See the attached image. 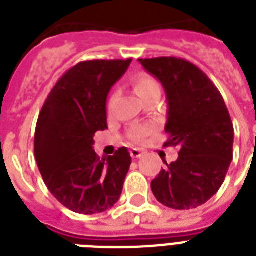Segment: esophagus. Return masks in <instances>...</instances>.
I'll return each instance as SVG.
<instances>
[{
    "label": "esophagus",
    "mask_w": 256,
    "mask_h": 256,
    "mask_svg": "<svg viewBox=\"0 0 256 256\" xmlns=\"http://www.w3.org/2000/svg\"><path fill=\"white\" fill-rule=\"evenodd\" d=\"M130 156H132V158L136 160V158H140V156H144V152H140V148H132L130 150Z\"/></svg>",
    "instance_id": "1"
}]
</instances>
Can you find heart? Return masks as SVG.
I'll list each match as a JSON object with an SVG mask.
<instances>
[{
  "label": "heart",
  "instance_id": "1",
  "mask_svg": "<svg viewBox=\"0 0 256 256\" xmlns=\"http://www.w3.org/2000/svg\"><path fill=\"white\" fill-rule=\"evenodd\" d=\"M132 86H134V92H136V96H140L142 100H146L148 96L160 92V82L148 73L138 74L136 80H134ZM108 108H110V104H108ZM150 132H152V128H148V126H138V128H134L130 132V138L134 142H140L150 134Z\"/></svg>",
  "mask_w": 256,
  "mask_h": 256
}]
</instances>
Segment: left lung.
I'll list each match as a JSON object with an SVG mask.
<instances>
[{
    "mask_svg": "<svg viewBox=\"0 0 256 256\" xmlns=\"http://www.w3.org/2000/svg\"><path fill=\"white\" fill-rule=\"evenodd\" d=\"M164 85L168 122L164 144L178 146L152 190L158 202L175 210L202 206L222 186L232 160L234 126L222 94L202 70L183 58L138 60Z\"/></svg>",
    "mask_w": 256,
    "mask_h": 256,
    "instance_id": "left-lung-1",
    "label": "left lung"
}]
</instances>
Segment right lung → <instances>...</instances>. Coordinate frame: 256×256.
<instances>
[{"instance_id": "add662e5", "label": "right lung", "mask_w": 256, "mask_h": 256, "mask_svg": "<svg viewBox=\"0 0 256 256\" xmlns=\"http://www.w3.org/2000/svg\"><path fill=\"white\" fill-rule=\"evenodd\" d=\"M132 64L94 60L73 66L56 84L38 116L34 156L54 198L78 214H98L120 199L132 164L126 148L98 156L92 136L108 128L106 100Z\"/></svg>"}]
</instances>
